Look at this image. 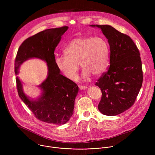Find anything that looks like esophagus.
I'll use <instances>...</instances> for the list:
<instances>
[{
    "label": "esophagus",
    "instance_id": "1",
    "mask_svg": "<svg viewBox=\"0 0 155 155\" xmlns=\"http://www.w3.org/2000/svg\"><path fill=\"white\" fill-rule=\"evenodd\" d=\"M86 87H87V86H79V88H80V90H85V89H86Z\"/></svg>",
    "mask_w": 155,
    "mask_h": 155
}]
</instances>
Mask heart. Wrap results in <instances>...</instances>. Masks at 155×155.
<instances>
[{
  "instance_id": "1",
  "label": "heart",
  "mask_w": 155,
  "mask_h": 155,
  "mask_svg": "<svg viewBox=\"0 0 155 155\" xmlns=\"http://www.w3.org/2000/svg\"><path fill=\"white\" fill-rule=\"evenodd\" d=\"M65 56H57L55 64L59 71L71 80H75L79 65L83 69V77L91 74L99 76L107 69L110 61V46L102 37H78L72 40L64 50Z\"/></svg>"
}]
</instances>
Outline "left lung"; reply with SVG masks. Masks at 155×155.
I'll return each instance as SVG.
<instances>
[{
    "instance_id": "1",
    "label": "left lung",
    "mask_w": 155,
    "mask_h": 155,
    "mask_svg": "<svg viewBox=\"0 0 155 155\" xmlns=\"http://www.w3.org/2000/svg\"><path fill=\"white\" fill-rule=\"evenodd\" d=\"M100 28L110 45V66L97 80L101 88L99 111L115 116L124 112L136 100L143 81L139 51L130 37L109 25H91Z\"/></svg>"
}]
</instances>
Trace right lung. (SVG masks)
Returning <instances> with one entry per match:
<instances>
[{
  "label": "right lung",
  "mask_w": 155,
  "mask_h": 155,
  "mask_svg": "<svg viewBox=\"0 0 155 155\" xmlns=\"http://www.w3.org/2000/svg\"><path fill=\"white\" fill-rule=\"evenodd\" d=\"M68 26L48 29L25 40L18 48L15 62L17 75L20 65L30 58H39L48 65V76L38 86L42 94L31 100L23 90V84L16 77V87L19 97L39 120L54 124L67 123L74 114V104L78 86L71 80L61 75L55 64L54 50Z\"/></svg>",
  "instance_id": "obj_1"
}]
</instances>
